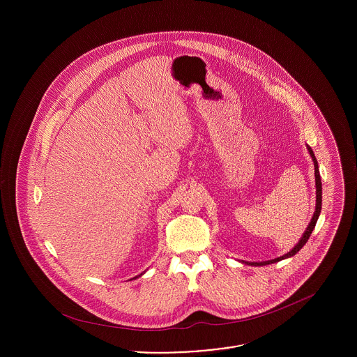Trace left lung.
Masks as SVG:
<instances>
[{"label":"left lung","mask_w":357,"mask_h":357,"mask_svg":"<svg viewBox=\"0 0 357 357\" xmlns=\"http://www.w3.org/2000/svg\"><path fill=\"white\" fill-rule=\"evenodd\" d=\"M307 151L310 153V156H312V160H313V163H314V180H316V210H314V213H313V217H312V220H310V222H309V225H307V228H306L305 232H304V235H303V238H301V241L297 243V246L291 250V252H289L287 255H282V257H279V258H275V259H271V261H264V262H246V264H252V265H268V264H273V262H278V261H280V259H283V258H287V257H293L294 255H297L303 248H304V245H305L306 242H307V239H309V236H310V234H312V231H313V228H314V225H316V221H317V218H319V214H320V210H321V180H320V173H319V166H317V160H316V156H314V153L312 151V149L307 146Z\"/></svg>","instance_id":"8db88e82"}]
</instances>
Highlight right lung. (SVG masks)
<instances>
[{
  "mask_svg": "<svg viewBox=\"0 0 357 357\" xmlns=\"http://www.w3.org/2000/svg\"><path fill=\"white\" fill-rule=\"evenodd\" d=\"M139 276H140V275H139ZM136 278H137V276H136Z\"/></svg>",
  "mask_w": 357,
  "mask_h": 357,
  "instance_id": "1",
  "label": "right lung"
}]
</instances>
